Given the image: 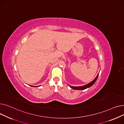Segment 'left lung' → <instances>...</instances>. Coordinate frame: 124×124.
<instances>
[{
  "instance_id": "8db88e82",
  "label": "left lung",
  "mask_w": 124,
  "mask_h": 124,
  "mask_svg": "<svg viewBox=\"0 0 124 124\" xmlns=\"http://www.w3.org/2000/svg\"><path fill=\"white\" fill-rule=\"evenodd\" d=\"M99 73L97 74V75L96 76V77L91 82L88 83L87 84H86V85L82 86H72L71 85H69V86H70L71 88H72V89H75V90H84L85 89H86V88H87L90 86H92V85H93L94 83L95 82V81H96V80L97 79V77H98V76H99Z\"/></svg>"
}]
</instances>
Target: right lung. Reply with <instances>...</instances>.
I'll list each match as a JSON object with an SVG mask.
<instances>
[{"label":"right lung","instance_id":"right-lung-1","mask_svg":"<svg viewBox=\"0 0 124 124\" xmlns=\"http://www.w3.org/2000/svg\"><path fill=\"white\" fill-rule=\"evenodd\" d=\"M32 86V87H33V86H34V87H35V86ZM37 87H38V86H37Z\"/></svg>","mask_w":124,"mask_h":124}]
</instances>
